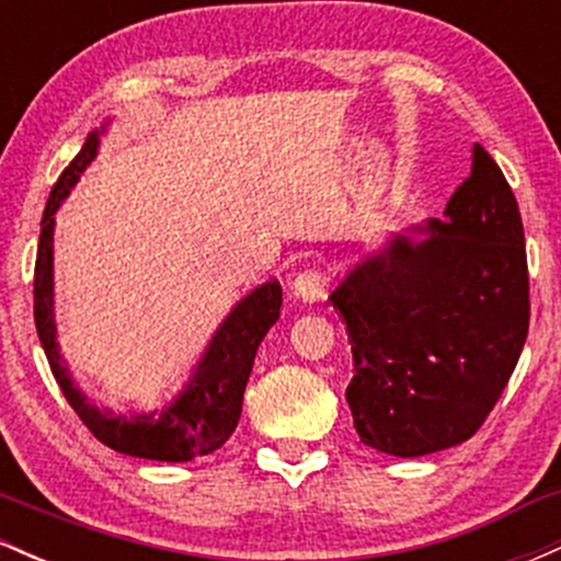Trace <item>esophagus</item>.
<instances>
[{
  "mask_svg": "<svg viewBox=\"0 0 561 561\" xmlns=\"http://www.w3.org/2000/svg\"><path fill=\"white\" fill-rule=\"evenodd\" d=\"M327 274L321 268H302L293 279V295L302 302H319L324 298Z\"/></svg>",
  "mask_w": 561,
  "mask_h": 561,
  "instance_id": "1",
  "label": "esophagus"
}]
</instances>
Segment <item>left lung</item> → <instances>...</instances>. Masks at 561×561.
<instances>
[{
  "label": "left lung",
  "mask_w": 561,
  "mask_h": 561,
  "mask_svg": "<svg viewBox=\"0 0 561 561\" xmlns=\"http://www.w3.org/2000/svg\"><path fill=\"white\" fill-rule=\"evenodd\" d=\"M443 216L392 231L330 295L353 351L345 398L356 433L401 459L478 433L530 321L523 218L480 145Z\"/></svg>",
  "instance_id": "left-lung-1"
}]
</instances>
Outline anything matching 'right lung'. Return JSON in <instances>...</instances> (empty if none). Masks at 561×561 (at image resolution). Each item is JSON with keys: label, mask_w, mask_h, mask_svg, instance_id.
Segmentation results:
<instances>
[{"label": "right lung", "mask_w": 561, "mask_h": 561, "mask_svg": "<svg viewBox=\"0 0 561 561\" xmlns=\"http://www.w3.org/2000/svg\"><path fill=\"white\" fill-rule=\"evenodd\" d=\"M113 121L89 131L81 152L70 160L53 186L47 208L42 216L38 234L36 274H34V319L36 332L47 353L49 369L60 385L62 396L73 405L81 422L92 430L96 440L118 454L137 456L152 461H192L197 456L214 454L234 433L242 414V396L253 371L255 353L279 319L282 287L276 279L263 282L231 306L208 345L199 353L182 390H176L163 405L137 414H115L113 409H96L89 398L73 385L68 362L62 358L57 343L55 324V214L66 203L81 173L92 165L100 152L102 137Z\"/></svg>", "instance_id": "1"}]
</instances>
